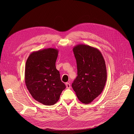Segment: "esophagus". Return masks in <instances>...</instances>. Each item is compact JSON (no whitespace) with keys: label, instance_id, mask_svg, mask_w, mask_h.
<instances>
[{"label":"esophagus","instance_id":"esophagus-1","mask_svg":"<svg viewBox=\"0 0 134 134\" xmlns=\"http://www.w3.org/2000/svg\"><path fill=\"white\" fill-rule=\"evenodd\" d=\"M66 87H67V88L69 89V88H71V85H70V83H69L67 82V83H66Z\"/></svg>","mask_w":134,"mask_h":134}]
</instances>
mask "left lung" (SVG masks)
I'll return each mask as SVG.
<instances>
[{
    "label": "left lung",
    "mask_w": 134,
    "mask_h": 134,
    "mask_svg": "<svg viewBox=\"0 0 134 134\" xmlns=\"http://www.w3.org/2000/svg\"><path fill=\"white\" fill-rule=\"evenodd\" d=\"M73 51L78 76L72 86L78 99L89 104L101 94L105 87L107 78L105 62L101 52L90 46L79 44Z\"/></svg>",
    "instance_id": "1"
}]
</instances>
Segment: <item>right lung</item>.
Segmentation results:
<instances>
[{"instance_id": "right-lung-1", "label": "right lung", "mask_w": 134, "mask_h": 134, "mask_svg": "<svg viewBox=\"0 0 134 134\" xmlns=\"http://www.w3.org/2000/svg\"><path fill=\"white\" fill-rule=\"evenodd\" d=\"M58 52L51 48L34 52L26 62V87L34 99L45 105L55 104L66 88L55 66Z\"/></svg>"}]
</instances>
